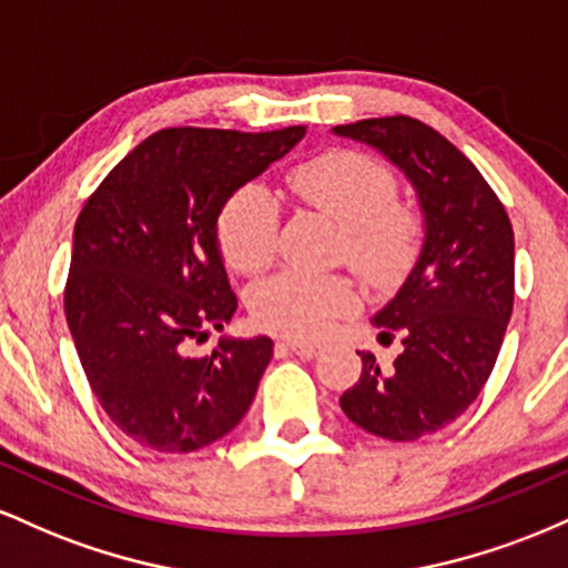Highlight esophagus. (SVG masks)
<instances>
[{
    "label": "esophagus",
    "instance_id": "esophagus-1",
    "mask_svg": "<svg viewBox=\"0 0 568 568\" xmlns=\"http://www.w3.org/2000/svg\"><path fill=\"white\" fill-rule=\"evenodd\" d=\"M277 347H283V349H288V352H296V355H302V357H315L317 352H321V344L298 342V338H283V342H277Z\"/></svg>",
    "mask_w": 568,
    "mask_h": 568
}]
</instances>
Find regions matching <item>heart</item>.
<instances>
[{"label":"heart","instance_id":"heart-1","mask_svg":"<svg viewBox=\"0 0 568 568\" xmlns=\"http://www.w3.org/2000/svg\"><path fill=\"white\" fill-rule=\"evenodd\" d=\"M298 200L342 230V256L363 280L389 285L406 275L419 245V219L397 205L395 175L379 160L331 149L288 173ZM219 245L226 264L256 275L275 256L277 205L264 186H243L219 213ZM357 293L342 275L280 272L251 293V315L272 334L315 338L355 310Z\"/></svg>","mask_w":568,"mask_h":568}]
</instances>
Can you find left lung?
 <instances>
[{
	"label": "left lung",
	"instance_id": "1",
	"mask_svg": "<svg viewBox=\"0 0 568 568\" xmlns=\"http://www.w3.org/2000/svg\"><path fill=\"white\" fill-rule=\"evenodd\" d=\"M374 146L410 181L425 216V243L406 283L371 323L400 334L403 352L382 368L357 352L363 374L342 410L371 435L416 440L452 425L478 397L513 315V226L494 189L452 141L406 114L336 125Z\"/></svg>",
	"mask_w": 568,
	"mask_h": 568
}]
</instances>
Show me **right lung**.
Segmentation results:
<instances>
[{
	"label": "right lung",
	"mask_w": 568,
	"mask_h": 568,
	"mask_svg": "<svg viewBox=\"0 0 568 568\" xmlns=\"http://www.w3.org/2000/svg\"><path fill=\"white\" fill-rule=\"evenodd\" d=\"M306 128L237 133L165 128L141 141L74 224L67 323L93 395L130 440L189 454L251 408L272 338H221L237 310L219 247L224 202L285 158Z\"/></svg>",
	"instance_id": "obj_1"
}]
</instances>
